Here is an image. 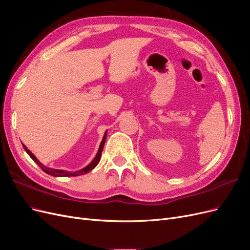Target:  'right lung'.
I'll use <instances>...</instances> for the list:
<instances>
[{
  "label": "right lung",
  "instance_id": "1",
  "mask_svg": "<svg viewBox=\"0 0 250 250\" xmlns=\"http://www.w3.org/2000/svg\"><path fill=\"white\" fill-rule=\"evenodd\" d=\"M107 132V131H106ZM106 132H105V134H104V137H103V140H102V142H101V145H100V148H99V150H98V152H97V155H96V157L94 158V161L90 163L88 166H86L85 168H83L82 170H80V171H76V172H66V171H63V170H53V169H51V168H47V167H44L43 165H42L39 161H37V158L31 153V151H30L29 149H27V147L25 146V145H22L24 146V149L26 150V152L30 155V157L32 158V160L40 166V168L43 171V172H46L47 174H49V175H52V176H59V177H67V176H79V175H83V174H86V173H88L89 171H92L96 166L99 164V162H100V158H101V154H102V150H103V147H104V144H105V139H106Z\"/></svg>",
  "mask_w": 250,
  "mask_h": 250
}]
</instances>
